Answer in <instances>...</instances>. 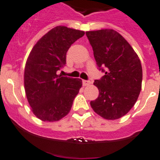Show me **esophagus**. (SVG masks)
Returning <instances> with one entry per match:
<instances>
[{"instance_id":"obj_1","label":"esophagus","mask_w":160,"mask_h":160,"mask_svg":"<svg viewBox=\"0 0 160 160\" xmlns=\"http://www.w3.org/2000/svg\"><path fill=\"white\" fill-rule=\"evenodd\" d=\"M82 83H83V86H88L89 84H90V81H88V80H83V81H82Z\"/></svg>"}]
</instances>
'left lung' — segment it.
I'll use <instances>...</instances> for the list:
<instances>
[{"mask_svg": "<svg viewBox=\"0 0 160 160\" xmlns=\"http://www.w3.org/2000/svg\"><path fill=\"white\" fill-rule=\"evenodd\" d=\"M96 64L105 75L94 85L97 99L91 101L96 114L105 119H119L132 109L140 93L143 71L140 60L132 46L113 29L86 32Z\"/></svg>", "mask_w": 160, "mask_h": 160, "instance_id": "left-lung-1", "label": "left lung"}]
</instances>
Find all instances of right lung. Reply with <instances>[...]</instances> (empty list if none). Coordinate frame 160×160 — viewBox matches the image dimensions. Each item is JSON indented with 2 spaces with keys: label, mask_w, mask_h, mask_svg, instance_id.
<instances>
[{
  "label": "right lung",
  "mask_w": 160,
  "mask_h": 160,
  "mask_svg": "<svg viewBox=\"0 0 160 160\" xmlns=\"http://www.w3.org/2000/svg\"><path fill=\"white\" fill-rule=\"evenodd\" d=\"M83 35V31L57 26L30 52L24 68V90L32 112L42 121H58L71 110L82 80L61 77L57 72L66 64L70 46Z\"/></svg>",
  "instance_id": "1"
}]
</instances>
